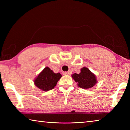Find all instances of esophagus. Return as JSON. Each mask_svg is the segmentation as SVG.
<instances>
[{"mask_svg": "<svg viewBox=\"0 0 130 130\" xmlns=\"http://www.w3.org/2000/svg\"><path fill=\"white\" fill-rule=\"evenodd\" d=\"M71 73V72L70 71H68V72H64L63 73V74H64V75H69V74Z\"/></svg>", "mask_w": 130, "mask_h": 130, "instance_id": "34e87169", "label": "esophagus"}]
</instances>
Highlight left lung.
I'll use <instances>...</instances> for the list:
<instances>
[{
  "label": "left lung",
  "mask_w": 130,
  "mask_h": 130,
  "mask_svg": "<svg viewBox=\"0 0 130 130\" xmlns=\"http://www.w3.org/2000/svg\"><path fill=\"white\" fill-rule=\"evenodd\" d=\"M78 86L83 89H89L93 87L97 83L96 76L87 68L81 69L80 73H74L72 75Z\"/></svg>",
  "instance_id": "1"
}]
</instances>
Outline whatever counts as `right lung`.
<instances>
[{
  "label": "right lung",
  "mask_w": 130,
  "mask_h": 130,
  "mask_svg": "<svg viewBox=\"0 0 130 130\" xmlns=\"http://www.w3.org/2000/svg\"><path fill=\"white\" fill-rule=\"evenodd\" d=\"M62 75L55 73L49 67H46L35 78L34 84L43 91H48L54 88Z\"/></svg>",
  "instance_id": "add662e5"
}]
</instances>
